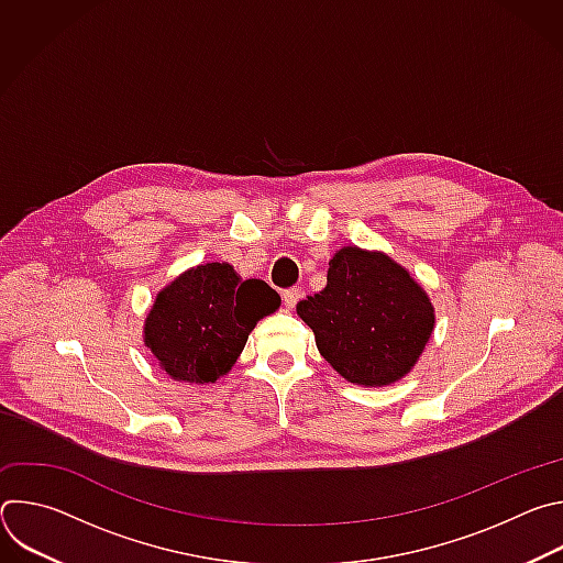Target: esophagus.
Masks as SVG:
<instances>
[{
    "mask_svg": "<svg viewBox=\"0 0 563 563\" xmlns=\"http://www.w3.org/2000/svg\"><path fill=\"white\" fill-rule=\"evenodd\" d=\"M300 298H302V291H300L298 287H291V289H287V291L283 294V300H285V307H287V309H294Z\"/></svg>",
    "mask_w": 563,
    "mask_h": 563,
    "instance_id": "34e87169",
    "label": "esophagus"
}]
</instances>
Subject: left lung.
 Listing matches in <instances>:
<instances>
[{
  "label": "left lung",
  "mask_w": 563,
  "mask_h": 563,
  "mask_svg": "<svg viewBox=\"0 0 563 563\" xmlns=\"http://www.w3.org/2000/svg\"><path fill=\"white\" fill-rule=\"evenodd\" d=\"M316 347L343 378L383 387L404 378L423 354L434 307L406 267L383 252L343 247L328 287L296 305Z\"/></svg>",
  "instance_id": "obj_1"
}]
</instances>
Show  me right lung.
<instances>
[{"label": "right lung", "mask_w": 563, "mask_h": 563, "mask_svg": "<svg viewBox=\"0 0 563 563\" xmlns=\"http://www.w3.org/2000/svg\"><path fill=\"white\" fill-rule=\"evenodd\" d=\"M280 307L265 280L240 278L227 263L187 269L153 300L144 345L172 378L216 383L231 369L261 318Z\"/></svg>", "instance_id": "1"}]
</instances>
